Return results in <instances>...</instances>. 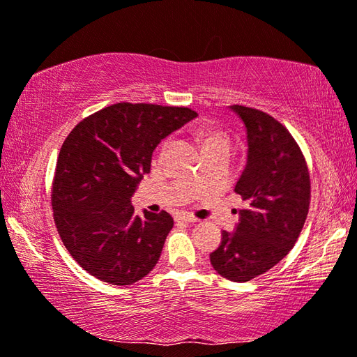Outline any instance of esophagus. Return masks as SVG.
Instances as JSON below:
<instances>
[{"label":"esophagus","instance_id":"34e87169","mask_svg":"<svg viewBox=\"0 0 357 357\" xmlns=\"http://www.w3.org/2000/svg\"><path fill=\"white\" fill-rule=\"evenodd\" d=\"M176 220H183V222H199V219H197L195 216H192V214H178L176 216Z\"/></svg>","mask_w":357,"mask_h":357}]
</instances>
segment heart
Segmentation results:
<instances>
[{
  "mask_svg": "<svg viewBox=\"0 0 357 357\" xmlns=\"http://www.w3.org/2000/svg\"><path fill=\"white\" fill-rule=\"evenodd\" d=\"M199 137L202 139V148H213V146H229V137L222 132L213 128H199ZM168 143H163L162 151L167 148Z\"/></svg>",
  "mask_w": 357,
  "mask_h": 357,
  "instance_id": "b5f03b06",
  "label": "heart"
}]
</instances>
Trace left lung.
Masks as SVG:
<instances>
[{
	"mask_svg": "<svg viewBox=\"0 0 357 357\" xmlns=\"http://www.w3.org/2000/svg\"><path fill=\"white\" fill-rule=\"evenodd\" d=\"M246 127L248 162L235 192L245 202L235 231L209 254L213 268L246 282L287 256L303 229L311 197L307 162L284 126L264 111L230 106Z\"/></svg>",
	"mask_w": 357,
	"mask_h": 357,
	"instance_id": "obj_1",
	"label": "left lung"
}]
</instances>
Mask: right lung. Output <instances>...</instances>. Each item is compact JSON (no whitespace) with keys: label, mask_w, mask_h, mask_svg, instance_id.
Returning <instances> with one entry per match:
<instances>
[{"label":"right lung","mask_w":357,"mask_h":357,"mask_svg":"<svg viewBox=\"0 0 357 357\" xmlns=\"http://www.w3.org/2000/svg\"><path fill=\"white\" fill-rule=\"evenodd\" d=\"M197 117L190 107L116 103L77 123L56 160L52 209L71 257L95 278L127 286L155 267L173 218L130 205L160 141Z\"/></svg>","instance_id":"1"}]
</instances>
